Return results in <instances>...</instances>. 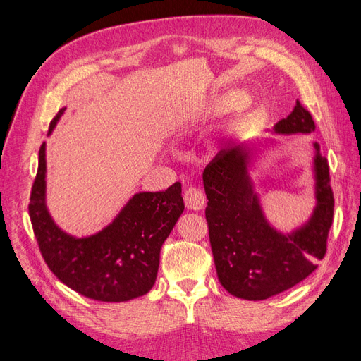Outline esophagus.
Segmentation results:
<instances>
[{"label": "esophagus", "mask_w": 361, "mask_h": 361, "mask_svg": "<svg viewBox=\"0 0 361 361\" xmlns=\"http://www.w3.org/2000/svg\"><path fill=\"white\" fill-rule=\"evenodd\" d=\"M184 202L185 207L189 208V210H195V212H200L204 208L205 205V195L201 189L197 188H189L188 190L184 192Z\"/></svg>", "instance_id": "34e87169"}]
</instances>
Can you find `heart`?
<instances>
[{
    "instance_id": "b5f03b06",
    "label": "heart",
    "mask_w": 361,
    "mask_h": 361,
    "mask_svg": "<svg viewBox=\"0 0 361 361\" xmlns=\"http://www.w3.org/2000/svg\"><path fill=\"white\" fill-rule=\"evenodd\" d=\"M231 100H232V103H240V102L243 100V96H240V94H237V92H235V94H231ZM216 111H217V109L213 108L210 112H200V114L192 115V117H189L188 120L181 123V129H190V127L202 124V123H204L208 117H210L212 114H214Z\"/></svg>"
}]
</instances>
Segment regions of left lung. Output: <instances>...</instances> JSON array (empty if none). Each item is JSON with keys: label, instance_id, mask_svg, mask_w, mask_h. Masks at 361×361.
Masks as SVG:
<instances>
[{"label": "left lung", "instance_id": "1", "mask_svg": "<svg viewBox=\"0 0 361 361\" xmlns=\"http://www.w3.org/2000/svg\"><path fill=\"white\" fill-rule=\"evenodd\" d=\"M315 132L312 115L300 102L286 118L277 121L274 135ZM273 144L265 141V147ZM258 145H231L202 172L207 195L205 219L217 277L229 294L243 300H267L293 288L317 270L327 250L334 200L327 160L313 142V208L309 217L289 231L273 225L253 178Z\"/></svg>", "mask_w": 361, "mask_h": 361}]
</instances>
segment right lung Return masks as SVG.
Here are the masks:
<instances>
[{"label":"right lung","mask_w":361,"mask_h":361,"mask_svg":"<svg viewBox=\"0 0 361 361\" xmlns=\"http://www.w3.org/2000/svg\"><path fill=\"white\" fill-rule=\"evenodd\" d=\"M66 112L60 109L49 133ZM46 144L39 151L30 217L39 247L51 271L71 289L91 300L121 303L153 288L161 244L184 212L181 183L161 192H137L108 225L88 235H75L55 222L48 207Z\"/></svg>","instance_id":"1"}]
</instances>
